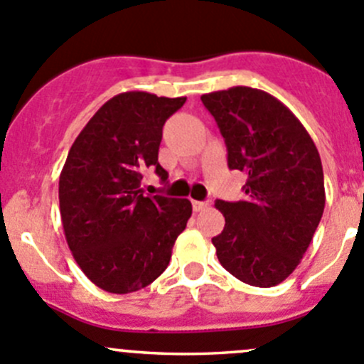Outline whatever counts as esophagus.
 <instances>
[{"mask_svg": "<svg viewBox=\"0 0 364 364\" xmlns=\"http://www.w3.org/2000/svg\"><path fill=\"white\" fill-rule=\"evenodd\" d=\"M209 205V203H204V200H192V208L193 211H203Z\"/></svg>", "mask_w": 364, "mask_h": 364, "instance_id": "obj_1", "label": "esophagus"}]
</instances>
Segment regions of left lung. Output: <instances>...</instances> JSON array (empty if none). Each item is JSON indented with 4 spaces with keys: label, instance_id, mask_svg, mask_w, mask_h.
Masks as SVG:
<instances>
[{
    "label": "left lung",
    "instance_id": "obj_1",
    "mask_svg": "<svg viewBox=\"0 0 364 364\" xmlns=\"http://www.w3.org/2000/svg\"><path fill=\"white\" fill-rule=\"evenodd\" d=\"M225 139L229 168L247 172V200H216L220 264L255 287L282 284L303 259L326 204L321 156L301 121L273 95L247 86L200 97Z\"/></svg>",
    "mask_w": 364,
    "mask_h": 364
}]
</instances>
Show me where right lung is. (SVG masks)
Returning <instances> with one entry per match:
<instances>
[{
  "mask_svg": "<svg viewBox=\"0 0 364 364\" xmlns=\"http://www.w3.org/2000/svg\"><path fill=\"white\" fill-rule=\"evenodd\" d=\"M186 102L127 91L105 102L70 148L60 176V211L73 259L112 294L144 289L167 269L192 216L188 199L144 196L142 174L159 164L161 128Z\"/></svg>",
  "mask_w": 364,
  "mask_h": 364,
  "instance_id": "1",
  "label": "right lung"
}]
</instances>
